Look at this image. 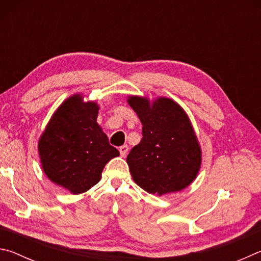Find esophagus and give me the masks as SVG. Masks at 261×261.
Segmentation results:
<instances>
[{"label": "esophagus", "mask_w": 261, "mask_h": 261, "mask_svg": "<svg viewBox=\"0 0 261 261\" xmlns=\"http://www.w3.org/2000/svg\"><path fill=\"white\" fill-rule=\"evenodd\" d=\"M127 151H129V147H127V145H123V146L120 147V154L122 158H124L126 154H127Z\"/></svg>", "instance_id": "esophagus-1"}]
</instances>
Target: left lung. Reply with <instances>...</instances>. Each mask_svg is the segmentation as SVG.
<instances>
[{
  "label": "left lung",
  "instance_id": "left-lung-1",
  "mask_svg": "<svg viewBox=\"0 0 261 261\" xmlns=\"http://www.w3.org/2000/svg\"><path fill=\"white\" fill-rule=\"evenodd\" d=\"M143 124V139L126 158L132 178L156 196L182 191L197 178L201 147L188 114L173 99L127 95Z\"/></svg>",
  "mask_w": 261,
  "mask_h": 261
}]
</instances>
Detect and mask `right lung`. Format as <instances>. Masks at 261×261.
Here are the masks:
<instances>
[{
	"instance_id": "1",
	"label": "right lung",
	"mask_w": 261,
	"mask_h": 261,
	"mask_svg": "<svg viewBox=\"0 0 261 261\" xmlns=\"http://www.w3.org/2000/svg\"><path fill=\"white\" fill-rule=\"evenodd\" d=\"M99 109L96 101L74 93L57 107L39 138L43 173L72 194L94 187L105 166L120 155L96 122Z\"/></svg>"
}]
</instances>
